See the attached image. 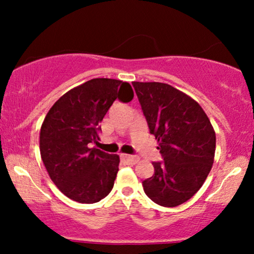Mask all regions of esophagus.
Returning <instances> with one entry per match:
<instances>
[{
	"label": "esophagus",
	"instance_id": "1",
	"mask_svg": "<svg viewBox=\"0 0 254 254\" xmlns=\"http://www.w3.org/2000/svg\"><path fill=\"white\" fill-rule=\"evenodd\" d=\"M121 157L124 160V161L129 162V164H136V162L138 161V157L132 156V155H127V154H122Z\"/></svg>",
	"mask_w": 254,
	"mask_h": 254
}]
</instances>
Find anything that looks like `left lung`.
Listing matches in <instances>:
<instances>
[{
  "label": "left lung",
  "mask_w": 254,
  "mask_h": 254,
  "mask_svg": "<svg viewBox=\"0 0 254 254\" xmlns=\"http://www.w3.org/2000/svg\"><path fill=\"white\" fill-rule=\"evenodd\" d=\"M162 161L142 182L154 203L173 208L202 188L214 164L216 136L199 104L167 83L132 82Z\"/></svg>",
  "instance_id": "8db88e82"
}]
</instances>
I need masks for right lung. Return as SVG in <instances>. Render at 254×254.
Masks as SVG:
<instances>
[{
	"mask_svg": "<svg viewBox=\"0 0 254 254\" xmlns=\"http://www.w3.org/2000/svg\"><path fill=\"white\" fill-rule=\"evenodd\" d=\"M132 98L127 82L92 78L66 92L48 112L40 129V155L51 180L66 197L92 204L112 190L119 156L89 144L100 139L99 123L113 101L129 103Z\"/></svg>",
	"mask_w": 254,
	"mask_h": 254,
	"instance_id": "1",
	"label": "right lung"
}]
</instances>
